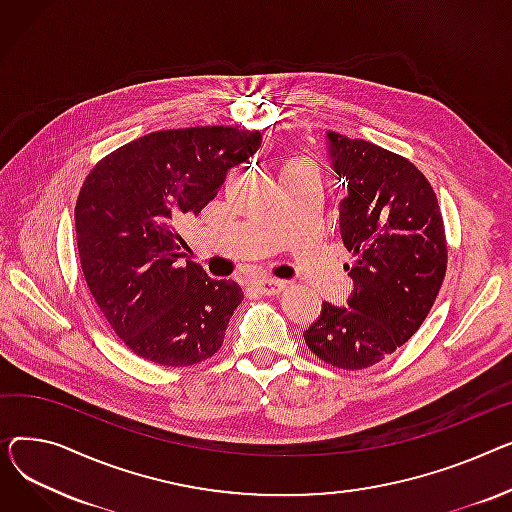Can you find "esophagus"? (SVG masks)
<instances>
[{
    "mask_svg": "<svg viewBox=\"0 0 512 512\" xmlns=\"http://www.w3.org/2000/svg\"><path fill=\"white\" fill-rule=\"evenodd\" d=\"M256 287H258V291L264 293V295H277V293H281V291L285 289V281L266 277V279H260V281L256 283Z\"/></svg>",
    "mask_w": 512,
    "mask_h": 512,
    "instance_id": "esophagus-1",
    "label": "esophagus"
}]
</instances>
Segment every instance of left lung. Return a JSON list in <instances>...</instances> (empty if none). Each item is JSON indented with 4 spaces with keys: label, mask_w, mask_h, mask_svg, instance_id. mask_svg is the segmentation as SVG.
<instances>
[{
    "label": "left lung",
    "mask_w": 512,
    "mask_h": 512,
    "mask_svg": "<svg viewBox=\"0 0 512 512\" xmlns=\"http://www.w3.org/2000/svg\"><path fill=\"white\" fill-rule=\"evenodd\" d=\"M347 190L339 231L353 262L347 306L322 304L304 330L308 349L341 370L370 368L405 345L432 310L446 275L438 198L411 161L366 140L326 132Z\"/></svg>",
    "instance_id": "obj_1"
}]
</instances>
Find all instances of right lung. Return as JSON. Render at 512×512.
<instances>
[{"instance_id": "right-lung-1", "label": "right lung", "mask_w": 512, "mask_h": 512, "mask_svg": "<svg viewBox=\"0 0 512 512\" xmlns=\"http://www.w3.org/2000/svg\"><path fill=\"white\" fill-rule=\"evenodd\" d=\"M258 130H161L113 150L86 175L76 242L86 285L138 357L184 368L213 357L244 291L177 264V223L213 200L231 167L260 148Z\"/></svg>"}]
</instances>
